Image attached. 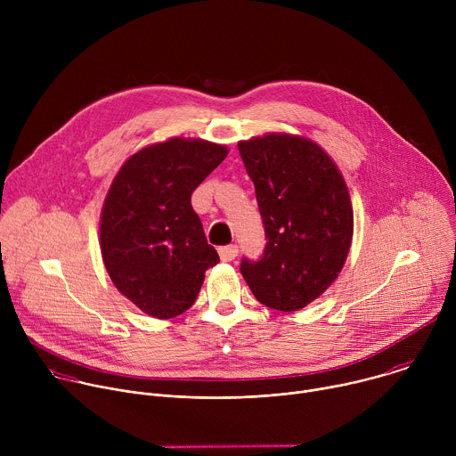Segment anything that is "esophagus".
Masks as SVG:
<instances>
[{
  "instance_id": "obj_1",
  "label": "esophagus",
  "mask_w": 456,
  "mask_h": 456,
  "mask_svg": "<svg viewBox=\"0 0 456 456\" xmlns=\"http://www.w3.org/2000/svg\"><path fill=\"white\" fill-rule=\"evenodd\" d=\"M218 254H220L222 262H232V259L238 256V247H236V245L220 247V248H218Z\"/></svg>"
}]
</instances>
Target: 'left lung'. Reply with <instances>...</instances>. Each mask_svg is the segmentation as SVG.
Listing matches in <instances>:
<instances>
[{"label":"left lung","instance_id":"obj_1","mask_svg":"<svg viewBox=\"0 0 456 456\" xmlns=\"http://www.w3.org/2000/svg\"><path fill=\"white\" fill-rule=\"evenodd\" d=\"M238 151L267 240L257 262L241 259V276L262 305L305 308L346 262L354 211L345 178L322 148L303 137L269 134L238 142Z\"/></svg>","mask_w":456,"mask_h":456}]
</instances>
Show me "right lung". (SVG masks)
Returning <instances> with one entry per match:
<instances>
[{
	"instance_id": "obj_1",
	"label": "right lung",
	"mask_w": 456,
	"mask_h": 456,
	"mask_svg": "<svg viewBox=\"0 0 456 456\" xmlns=\"http://www.w3.org/2000/svg\"><path fill=\"white\" fill-rule=\"evenodd\" d=\"M227 157V148L175 137L129 157L101 215V252L117 287L144 314L185 312L220 257L208 243L191 194Z\"/></svg>"
}]
</instances>
